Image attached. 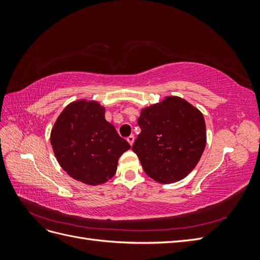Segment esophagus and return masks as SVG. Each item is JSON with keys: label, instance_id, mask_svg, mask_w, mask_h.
I'll return each mask as SVG.
<instances>
[{"label": "esophagus", "instance_id": "1", "mask_svg": "<svg viewBox=\"0 0 260 260\" xmlns=\"http://www.w3.org/2000/svg\"><path fill=\"white\" fill-rule=\"evenodd\" d=\"M127 141H128V143L132 146V145H133V142H135V137H133V136H129V137L127 138Z\"/></svg>", "mask_w": 260, "mask_h": 260}]
</instances>
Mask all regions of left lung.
I'll list each match as a JSON object with an SVG mask.
<instances>
[{
  "label": "left lung",
  "instance_id": "left-lung-1",
  "mask_svg": "<svg viewBox=\"0 0 260 260\" xmlns=\"http://www.w3.org/2000/svg\"><path fill=\"white\" fill-rule=\"evenodd\" d=\"M141 133L132 145L145 174L168 184L186 177L206 145L202 113L186 101L169 96L144 108L138 119Z\"/></svg>",
  "mask_w": 260,
  "mask_h": 260
}]
</instances>
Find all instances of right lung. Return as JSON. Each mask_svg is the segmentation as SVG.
I'll return each instance as SVG.
<instances>
[{
	"label": "right lung",
	"instance_id": "right-lung-1",
	"mask_svg": "<svg viewBox=\"0 0 260 260\" xmlns=\"http://www.w3.org/2000/svg\"><path fill=\"white\" fill-rule=\"evenodd\" d=\"M55 156L67 174L90 185L114 177L119 157L130 144L105 120V109L96 102L69 104L51 132Z\"/></svg>",
	"mask_w": 260,
	"mask_h": 260
}]
</instances>
